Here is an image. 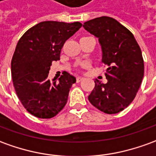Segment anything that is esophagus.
I'll return each mask as SVG.
<instances>
[{
	"instance_id": "34e87169",
	"label": "esophagus",
	"mask_w": 156,
	"mask_h": 156,
	"mask_svg": "<svg viewBox=\"0 0 156 156\" xmlns=\"http://www.w3.org/2000/svg\"><path fill=\"white\" fill-rule=\"evenodd\" d=\"M83 79V77H80V76H78L77 77V78H76V80H77V83H79L80 81H82Z\"/></svg>"
}]
</instances>
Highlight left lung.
<instances>
[{
  "label": "left lung",
  "instance_id": "1",
  "mask_svg": "<svg viewBox=\"0 0 156 156\" xmlns=\"http://www.w3.org/2000/svg\"><path fill=\"white\" fill-rule=\"evenodd\" d=\"M83 27L99 39L101 62L108 66L107 83L94 81L89 102L106 114L118 113L131 104L141 84L144 70L141 49L133 34L112 17H96Z\"/></svg>",
  "mask_w": 156,
  "mask_h": 156
}]
</instances>
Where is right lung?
<instances>
[{"mask_svg": "<svg viewBox=\"0 0 156 156\" xmlns=\"http://www.w3.org/2000/svg\"><path fill=\"white\" fill-rule=\"evenodd\" d=\"M81 27L78 22H41L18 40L11 63L12 78L18 99L34 116L51 118L67 104L76 78L65 72L58 81H51L48 75L52 62L60 59L66 40Z\"/></svg>", "mask_w": 156, "mask_h": 156, "instance_id": "add662e5", "label": "right lung"}]
</instances>
